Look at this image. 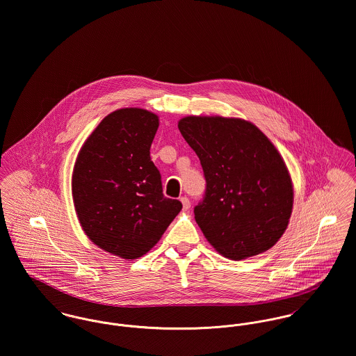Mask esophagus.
<instances>
[{
  "instance_id": "obj_1",
  "label": "esophagus",
  "mask_w": 356,
  "mask_h": 356,
  "mask_svg": "<svg viewBox=\"0 0 356 356\" xmlns=\"http://www.w3.org/2000/svg\"><path fill=\"white\" fill-rule=\"evenodd\" d=\"M180 200H181V203H183V209H184V210H188V209L191 207V202H190L188 197H183Z\"/></svg>"
}]
</instances>
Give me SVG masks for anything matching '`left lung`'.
I'll use <instances>...</instances> for the list:
<instances>
[{
  "mask_svg": "<svg viewBox=\"0 0 356 356\" xmlns=\"http://www.w3.org/2000/svg\"><path fill=\"white\" fill-rule=\"evenodd\" d=\"M179 129L206 179L194 213L207 241L234 261L273 247L293 204L292 180L275 145L241 119L188 116Z\"/></svg>",
  "mask_w": 356,
  "mask_h": 356,
  "instance_id": "obj_1",
  "label": "left lung"
}]
</instances>
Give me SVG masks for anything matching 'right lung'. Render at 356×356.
Wrapping results in <instances>:
<instances>
[{
    "label": "right lung",
    "mask_w": 356,
    "mask_h": 356,
    "mask_svg": "<svg viewBox=\"0 0 356 356\" xmlns=\"http://www.w3.org/2000/svg\"><path fill=\"white\" fill-rule=\"evenodd\" d=\"M159 116L139 108L115 111L80 149L72 197L80 225L99 248L124 259L150 251L183 204L162 193L150 159Z\"/></svg>",
    "instance_id": "1"
}]
</instances>
